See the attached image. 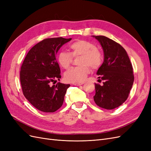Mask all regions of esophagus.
Segmentation results:
<instances>
[{"mask_svg":"<svg viewBox=\"0 0 151 151\" xmlns=\"http://www.w3.org/2000/svg\"><path fill=\"white\" fill-rule=\"evenodd\" d=\"M74 84V86H81V85H83V84H84V83H74L73 84Z\"/></svg>","mask_w":151,"mask_h":151,"instance_id":"1","label":"esophagus"}]
</instances>
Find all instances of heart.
Wrapping results in <instances>:
<instances>
[{
	"label": "heart",
	"mask_w": 151,
	"mask_h": 151,
	"mask_svg": "<svg viewBox=\"0 0 151 151\" xmlns=\"http://www.w3.org/2000/svg\"><path fill=\"white\" fill-rule=\"evenodd\" d=\"M71 53L61 51L57 56L58 62L63 68H68L71 65L73 57L81 56L79 60L80 66L72 67L65 72L64 78L69 83L83 82L93 69H97L101 65L103 54L91 42L78 40L70 45Z\"/></svg>",
	"instance_id": "b5f03b06"
}]
</instances>
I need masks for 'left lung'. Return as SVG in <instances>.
I'll list each match as a JSON object with an SVG mask.
<instances>
[{"label": "left lung", "instance_id": "1", "mask_svg": "<svg viewBox=\"0 0 151 151\" xmlns=\"http://www.w3.org/2000/svg\"><path fill=\"white\" fill-rule=\"evenodd\" d=\"M93 36L101 44L104 52V62L97 71L98 79L104 82L101 86L95 84L94 101L99 107L113 109L129 97L134 81L133 68L127 52L119 43L104 36Z\"/></svg>", "mask_w": 151, "mask_h": 151}]
</instances>
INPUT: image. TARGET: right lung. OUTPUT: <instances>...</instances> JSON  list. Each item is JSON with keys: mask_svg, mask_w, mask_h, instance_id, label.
Here are the masks:
<instances>
[{"mask_svg": "<svg viewBox=\"0 0 151 151\" xmlns=\"http://www.w3.org/2000/svg\"><path fill=\"white\" fill-rule=\"evenodd\" d=\"M72 38H47L32 48L21 67L20 81L22 93L28 101L40 111H56L63 104L70 84L52 83L61 78L56 55L63 45Z\"/></svg>", "mask_w": 151, "mask_h": 151, "instance_id": "right-lung-1", "label": "right lung"}]
</instances>
